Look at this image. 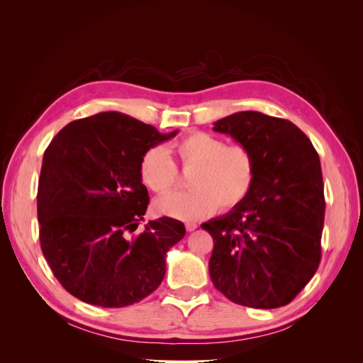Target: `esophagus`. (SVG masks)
<instances>
[{
	"instance_id": "obj_1",
	"label": "esophagus",
	"mask_w": 363,
	"mask_h": 363,
	"mask_svg": "<svg viewBox=\"0 0 363 363\" xmlns=\"http://www.w3.org/2000/svg\"><path fill=\"white\" fill-rule=\"evenodd\" d=\"M184 225H186V230H188V232H194V230L199 227V225H196V223H186Z\"/></svg>"
}]
</instances>
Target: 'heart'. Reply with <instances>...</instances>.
<instances>
[{"instance_id":"obj_1","label":"heart","mask_w":363,"mask_h":363,"mask_svg":"<svg viewBox=\"0 0 363 363\" xmlns=\"http://www.w3.org/2000/svg\"><path fill=\"white\" fill-rule=\"evenodd\" d=\"M174 150L182 167L192 169L188 179L191 191L157 200L152 206L156 215L199 221L218 207L227 212L240 206L255 188L257 162L247 145H227L223 139L196 131L179 140ZM139 174L147 188L159 195L171 192L179 184L177 164L160 145L144 151Z\"/></svg>"}]
</instances>
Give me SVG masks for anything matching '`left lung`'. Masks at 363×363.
I'll return each mask as SVG.
<instances>
[{"label":"left lung","instance_id":"obj_1","mask_svg":"<svg viewBox=\"0 0 363 363\" xmlns=\"http://www.w3.org/2000/svg\"><path fill=\"white\" fill-rule=\"evenodd\" d=\"M213 130L252 151L257 177L242 204L201 224L213 238L212 283L240 306H286L321 262L325 200L320 156L291 121L260 112L225 116Z\"/></svg>","mask_w":363,"mask_h":363}]
</instances>
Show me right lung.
<instances>
[{
    "instance_id": "add662e5",
    "label": "right lung",
    "mask_w": 363,
    "mask_h": 363,
    "mask_svg": "<svg viewBox=\"0 0 363 363\" xmlns=\"http://www.w3.org/2000/svg\"><path fill=\"white\" fill-rule=\"evenodd\" d=\"M162 135L124 113L77 119L43 152L38 188L39 239L62 286L101 307L139 303L159 288L167 251L183 223L162 216L135 235L150 203L139 174L144 151Z\"/></svg>"
}]
</instances>
